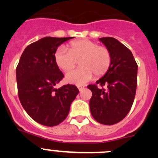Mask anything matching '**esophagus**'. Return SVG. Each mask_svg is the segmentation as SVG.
I'll return each mask as SVG.
<instances>
[{"mask_svg": "<svg viewBox=\"0 0 158 158\" xmlns=\"http://www.w3.org/2000/svg\"><path fill=\"white\" fill-rule=\"evenodd\" d=\"M78 89H79V91H82L84 89H85V86L84 85H77Z\"/></svg>", "mask_w": 158, "mask_h": 158, "instance_id": "esophagus-1", "label": "esophagus"}]
</instances>
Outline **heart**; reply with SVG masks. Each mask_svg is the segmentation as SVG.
I'll use <instances>...</instances> for the list:
<instances>
[{
  "instance_id": "b5f03b06",
  "label": "heart",
  "mask_w": 158,
  "mask_h": 158,
  "mask_svg": "<svg viewBox=\"0 0 158 158\" xmlns=\"http://www.w3.org/2000/svg\"><path fill=\"white\" fill-rule=\"evenodd\" d=\"M67 49L60 47L54 54L57 65L65 72L72 70L80 61V68L68 73L65 76L67 82L81 85L90 81L94 74L103 76L111 65V57L106 47L89 40L73 41Z\"/></svg>"
}]
</instances>
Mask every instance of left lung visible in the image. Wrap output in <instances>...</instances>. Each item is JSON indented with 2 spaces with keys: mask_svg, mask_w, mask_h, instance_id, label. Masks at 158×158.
Instances as JSON below:
<instances>
[{
  "mask_svg": "<svg viewBox=\"0 0 158 158\" xmlns=\"http://www.w3.org/2000/svg\"><path fill=\"white\" fill-rule=\"evenodd\" d=\"M109 51L111 65L104 76L96 82L107 90L89 85L92 91L89 107L93 118L104 125L120 122L127 115L135 100L138 65L129 49L112 37L99 39Z\"/></svg>",
  "mask_w": 158,
  "mask_h": 158,
  "instance_id": "8db88e82",
  "label": "left lung"
}]
</instances>
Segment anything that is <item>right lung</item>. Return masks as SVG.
Here are the masks:
<instances>
[{
  "mask_svg": "<svg viewBox=\"0 0 158 158\" xmlns=\"http://www.w3.org/2000/svg\"><path fill=\"white\" fill-rule=\"evenodd\" d=\"M72 37H44L27 46L16 67L18 96L22 106L35 122L54 127L65 120L79 90L66 85H55L64 75L54 54L61 44Z\"/></svg>",
  "mask_w": 158,
  "mask_h": 158,
  "instance_id": "1",
  "label": "right lung"
}]
</instances>
